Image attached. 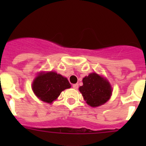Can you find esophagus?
Returning <instances> with one entry per match:
<instances>
[{
  "label": "esophagus",
  "instance_id": "obj_1",
  "mask_svg": "<svg viewBox=\"0 0 146 146\" xmlns=\"http://www.w3.org/2000/svg\"><path fill=\"white\" fill-rule=\"evenodd\" d=\"M73 88H74V89L77 90L78 88V84H73Z\"/></svg>",
  "mask_w": 146,
  "mask_h": 146
}]
</instances>
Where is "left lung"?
I'll return each mask as SVG.
<instances>
[{
  "label": "left lung",
  "mask_w": 146,
  "mask_h": 146,
  "mask_svg": "<svg viewBox=\"0 0 146 146\" xmlns=\"http://www.w3.org/2000/svg\"><path fill=\"white\" fill-rule=\"evenodd\" d=\"M83 85L79 88L82 97L90 106L98 107L104 104L111 95L110 82L95 73H90L82 79Z\"/></svg>",
  "instance_id": "left-lung-1"
}]
</instances>
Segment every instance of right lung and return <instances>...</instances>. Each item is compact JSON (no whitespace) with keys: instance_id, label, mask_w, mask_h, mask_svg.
<instances>
[{"instance_id":"right-lung-1","label":"right lung","mask_w":146,"mask_h":146,"mask_svg":"<svg viewBox=\"0 0 146 146\" xmlns=\"http://www.w3.org/2000/svg\"><path fill=\"white\" fill-rule=\"evenodd\" d=\"M70 88L67 78L55 72L41 73L32 83V90L43 102L51 103L65 89Z\"/></svg>"}]
</instances>
